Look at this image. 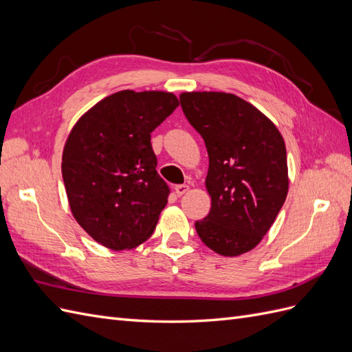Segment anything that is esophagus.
Instances as JSON below:
<instances>
[{
  "instance_id": "obj_1",
  "label": "esophagus",
  "mask_w": 352,
  "mask_h": 352,
  "mask_svg": "<svg viewBox=\"0 0 352 352\" xmlns=\"http://www.w3.org/2000/svg\"><path fill=\"white\" fill-rule=\"evenodd\" d=\"M188 190H189L188 185H177V186H175V192H176L177 197H182L184 194L188 192Z\"/></svg>"
}]
</instances>
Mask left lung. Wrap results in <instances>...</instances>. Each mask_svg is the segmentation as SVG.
I'll list each match as a JSON object with an SVG mask.
<instances>
[{"mask_svg": "<svg viewBox=\"0 0 352 352\" xmlns=\"http://www.w3.org/2000/svg\"><path fill=\"white\" fill-rule=\"evenodd\" d=\"M180 105L208 153V216L195 221L210 250L236 257L257 247L287 195L285 141L252 104L226 92H184Z\"/></svg>", "mask_w": 352, "mask_h": 352, "instance_id": "1", "label": "left lung"}]
</instances>
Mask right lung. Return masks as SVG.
<instances>
[{"label": "right lung", "instance_id": "right-lung-1", "mask_svg": "<svg viewBox=\"0 0 352 352\" xmlns=\"http://www.w3.org/2000/svg\"><path fill=\"white\" fill-rule=\"evenodd\" d=\"M179 105L172 92L109 95L73 126L61 173L73 217L110 250H131L153 235L170 189L157 173L151 132Z\"/></svg>", "mask_w": 352, "mask_h": 352}]
</instances>
